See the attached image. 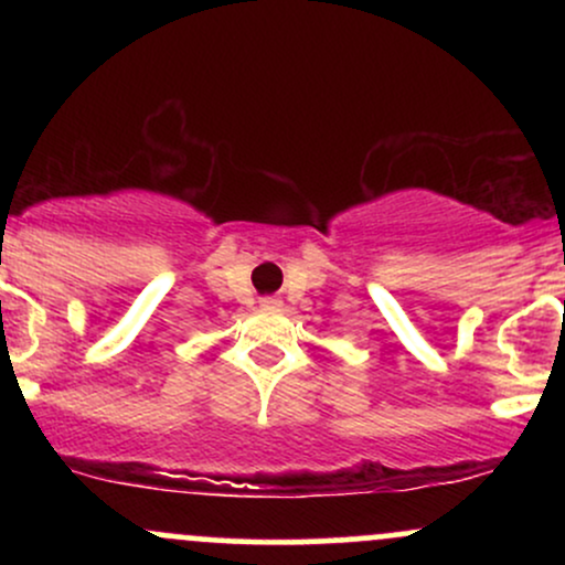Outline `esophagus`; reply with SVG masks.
<instances>
[{"label": "esophagus", "mask_w": 565, "mask_h": 565, "mask_svg": "<svg viewBox=\"0 0 565 565\" xmlns=\"http://www.w3.org/2000/svg\"><path fill=\"white\" fill-rule=\"evenodd\" d=\"M260 305L263 308H281V300H278V297H263Z\"/></svg>", "instance_id": "34e87169"}]
</instances>
